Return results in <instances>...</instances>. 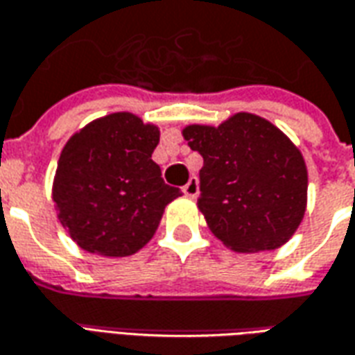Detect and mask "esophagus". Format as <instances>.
<instances>
[{
	"instance_id": "34e87169",
	"label": "esophagus",
	"mask_w": 355,
	"mask_h": 355,
	"mask_svg": "<svg viewBox=\"0 0 355 355\" xmlns=\"http://www.w3.org/2000/svg\"><path fill=\"white\" fill-rule=\"evenodd\" d=\"M182 192H184L188 198H198V193H200V184H198V178L190 177V180H188L184 188H182Z\"/></svg>"
}]
</instances>
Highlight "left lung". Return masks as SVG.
Here are the masks:
<instances>
[{
	"label": "left lung",
	"instance_id": "left-lung-1",
	"mask_svg": "<svg viewBox=\"0 0 355 355\" xmlns=\"http://www.w3.org/2000/svg\"><path fill=\"white\" fill-rule=\"evenodd\" d=\"M182 135L203 157L198 207L211 232L238 253L282 247L306 209L308 173L297 146L253 114L190 125Z\"/></svg>",
	"mask_w": 355,
	"mask_h": 355
}]
</instances>
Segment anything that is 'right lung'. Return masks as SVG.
<instances>
[{
	"label": "right lung",
	"mask_w": 355,
	"mask_h": 355,
	"mask_svg": "<svg viewBox=\"0 0 355 355\" xmlns=\"http://www.w3.org/2000/svg\"><path fill=\"white\" fill-rule=\"evenodd\" d=\"M157 142V127L127 112L101 117L66 142L53 200L81 249L129 257L152 239L165 205L180 196L152 159Z\"/></svg>",
	"instance_id": "1"
}]
</instances>
